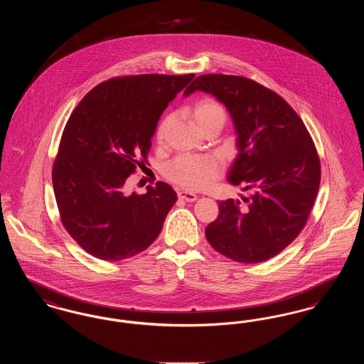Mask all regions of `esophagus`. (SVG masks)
Returning a JSON list of instances; mask_svg holds the SVG:
<instances>
[{
  "label": "esophagus",
  "mask_w": 364,
  "mask_h": 364,
  "mask_svg": "<svg viewBox=\"0 0 364 364\" xmlns=\"http://www.w3.org/2000/svg\"><path fill=\"white\" fill-rule=\"evenodd\" d=\"M177 195H178V199L186 200V202H195L198 199V195L188 192V191H178Z\"/></svg>",
  "instance_id": "esophagus-1"
}]
</instances>
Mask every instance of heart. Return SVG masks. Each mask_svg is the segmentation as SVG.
<instances>
[{
    "label": "heart",
    "instance_id": "heart-1",
    "mask_svg": "<svg viewBox=\"0 0 364 364\" xmlns=\"http://www.w3.org/2000/svg\"><path fill=\"white\" fill-rule=\"evenodd\" d=\"M191 117L203 134L211 131L220 134L226 122L224 107L211 98L200 100L193 105L191 109ZM172 122V116L161 122L156 131V136L159 140L165 138ZM220 174L221 166L213 156H178L165 168V176L176 186L186 190L205 188Z\"/></svg>",
    "mask_w": 364,
    "mask_h": 364
}]
</instances>
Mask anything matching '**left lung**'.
I'll return each mask as SVG.
<instances>
[{"label": "left lung", "mask_w": 364, "mask_h": 364, "mask_svg": "<svg viewBox=\"0 0 364 364\" xmlns=\"http://www.w3.org/2000/svg\"><path fill=\"white\" fill-rule=\"evenodd\" d=\"M203 91L225 105L236 129L237 156L228 181L252 191L221 200L205 235L226 258L242 263L270 259L306 225L321 183V162L297 113L274 91L230 75H202L184 97Z\"/></svg>", "instance_id": "left-lung-1"}]
</instances>
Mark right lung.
<instances>
[{"mask_svg": "<svg viewBox=\"0 0 364 364\" xmlns=\"http://www.w3.org/2000/svg\"><path fill=\"white\" fill-rule=\"evenodd\" d=\"M193 76L113 77L72 112L53 165V188L63 225L90 255L127 259L161 233L177 200L173 188L158 181L143 195H127L124 184L146 161L162 112Z\"/></svg>", "mask_w": 364, "mask_h": 364, "instance_id": "right-lung-1", "label": "right lung"}]
</instances>
